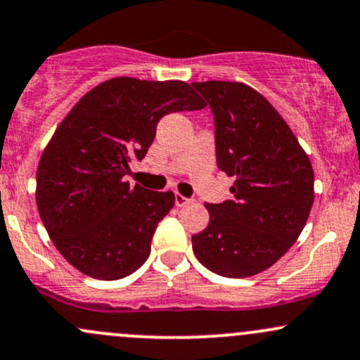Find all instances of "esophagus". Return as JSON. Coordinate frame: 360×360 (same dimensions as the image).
Masks as SVG:
<instances>
[{
	"label": "esophagus",
	"instance_id": "34e87169",
	"mask_svg": "<svg viewBox=\"0 0 360 360\" xmlns=\"http://www.w3.org/2000/svg\"><path fill=\"white\" fill-rule=\"evenodd\" d=\"M190 202H191L190 198L183 196L181 193H176V207H184V205H188Z\"/></svg>",
	"mask_w": 360,
	"mask_h": 360
}]
</instances>
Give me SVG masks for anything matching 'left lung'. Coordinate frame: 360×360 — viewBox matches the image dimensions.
I'll return each mask as SVG.
<instances>
[{"instance_id":"8db88e82","label":"left lung","mask_w":360,"mask_h":360,"mask_svg":"<svg viewBox=\"0 0 360 360\" xmlns=\"http://www.w3.org/2000/svg\"><path fill=\"white\" fill-rule=\"evenodd\" d=\"M210 105L215 153L234 177L233 200L207 203L210 222L193 234V252L207 269L250 278L269 269L297 241L314 203L309 155L278 110L243 82H191Z\"/></svg>"}]
</instances>
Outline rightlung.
<instances>
[{
    "instance_id": "add662e5",
    "label": "right lung",
    "mask_w": 360,
    "mask_h": 360,
    "mask_svg": "<svg viewBox=\"0 0 360 360\" xmlns=\"http://www.w3.org/2000/svg\"><path fill=\"white\" fill-rule=\"evenodd\" d=\"M207 103L184 81L115 77L67 113L41 155L36 203L63 259L89 278L115 281L146 262L172 191L131 186L124 177L153 143L158 120Z\"/></svg>"
}]
</instances>
